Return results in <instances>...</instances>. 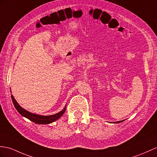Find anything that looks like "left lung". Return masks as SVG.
<instances>
[{"instance_id":"8db88e82","label":"left lung","mask_w":157,"mask_h":157,"mask_svg":"<svg viewBox=\"0 0 157 157\" xmlns=\"http://www.w3.org/2000/svg\"><path fill=\"white\" fill-rule=\"evenodd\" d=\"M124 120H123V121H117V122H115V123H121V122H123Z\"/></svg>"}]
</instances>
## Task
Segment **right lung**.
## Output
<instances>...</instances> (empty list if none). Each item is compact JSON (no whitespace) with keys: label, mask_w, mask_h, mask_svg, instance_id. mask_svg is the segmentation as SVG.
<instances>
[{"label":"right lung","mask_w":157,"mask_h":157,"mask_svg":"<svg viewBox=\"0 0 157 157\" xmlns=\"http://www.w3.org/2000/svg\"><path fill=\"white\" fill-rule=\"evenodd\" d=\"M11 98H12V100H13V103L16 108V109L18 111V113L22 116H23V117L29 119V120L31 121H33L36 124H50L51 123L54 122L55 121L58 120V119H59L62 117L66 109V105L64 107L63 109L61 111L58 112V113H56L54 115H40L30 113V112L28 111L26 109H24V108H22L18 103V102L16 101V99H14V96L13 95H11Z\"/></svg>","instance_id":"add662e5"}]
</instances>
